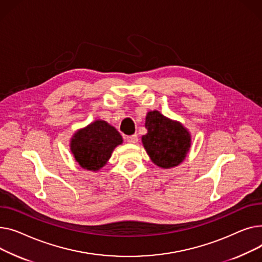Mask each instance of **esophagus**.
<instances>
[{"label": "esophagus", "mask_w": 262, "mask_h": 262, "mask_svg": "<svg viewBox=\"0 0 262 262\" xmlns=\"http://www.w3.org/2000/svg\"><path fill=\"white\" fill-rule=\"evenodd\" d=\"M138 141V136L136 134H133V135H130V136H127V142L130 143V144H136Z\"/></svg>", "instance_id": "obj_1"}]
</instances>
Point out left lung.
<instances>
[{"label": "left lung", "mask_w": 262, "mask_h": 262, "mask_svg": "<svg viewBox=\"0 0 262 262\" xmlns=\"http://www.w3.org/2000/svg\"><path fill=\"white\" fill-rule=\"evenodd\" d=\"M145 127L148 132L142 136V142L157 166L169 169L185 160L191 146V136L181 122L159 111H150L146 115Z\"/></svg>", "instance_id": "8db88e82"}]
</instances>
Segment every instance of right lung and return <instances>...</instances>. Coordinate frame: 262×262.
Wrapping results in <instances>:
<instances>
[{"label": "right lung", "instance_id": "right-lung-1", "mask_svg": "<svg viewBox=\"0 0 262 262\" xmlns=\"http://www.w3.org/2000/svg\"><path fill=\"white\" fill-rule=\"evenodd\" d=\"M122 144L119 132L104 120L97 119L77 131L71 138V151L83 169L97 171L111 158L113 150Z\"/></svg>", "mask_w": 262, "mask_h": 262}]
</instances>
